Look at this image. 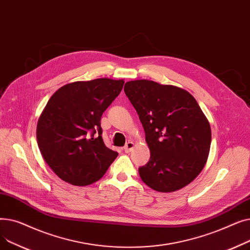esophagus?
I'll use <instances>...</instances> for the list:
<instances>
[{
	"label": "esophagus",
	"mask_w": 250,
	"mask_h": 250,
	"mask_svg": "<svg viewBox=\"0 0 250 250\" xmlns=\"http://www.w3.org/2000/svg\"><path fill=\"white\" fill-rule=\"evenodd\" d=\"M134 147H135V144L133 142H127L125 144V146L124 147V150H125V153H129L130 151L134 149Z\"/></svg>",
	"instance_id": "34e87169"
}]
</instances>
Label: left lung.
Here are the masks:
<instances>
[{
	"label": "left lung",
	"mask_w": 250,
	"mask_h": 250,
	"mask_svg": "<svg viewBox=\"0 0 250 250\" xmlns=\"http://www.w3.org/2000/svg\"><path fill=\"white\" fill-rule=\"evenodd\" d=\"M125 92L137 110L151 152L139 168L154 190L171 192L187 187L206 165L211 126L188 91L149 80L126 82Z\"/></svg>",
	"instance_id": "obj_1"
}]
</instances>
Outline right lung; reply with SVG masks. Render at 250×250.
<instances>
[{"mask_svg": "<svg viewBox=\"0 0 250 250\" xmlns=\"http://www.w3.org/2000/svg\"><path fill=\"white\" fill-rule=\"evenodd\" d=\"M124 80L79 81L50 97L37 123L38 148L61 179L84 187L99 180L118 153L102 140V113L121 93Z\"/></svg>", "mask_w": 250, "mask_h": 250, "instance_id": "right-lung-1", "label": "right lung"}]
</instances>
